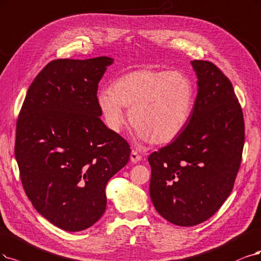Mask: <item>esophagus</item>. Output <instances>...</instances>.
Here are the masks:
<instances>
[{
    "label": "esophagus",
    "instance_id": "1",
    "mask_svg": "<svg viewBox=\"0 0 261 261\" xmlns=\"http://www.w3.org/2000/svg\"><path fill=\"white\" fill-rule=\"evenodd\" d=\"M141 159H142V156L140 155V153H139L137 150H132V151H131L130 160H131L133 163H137V162H139Z\"/></svg>",
    "mask_w": 261,
    "mask_h": 261
}]
</instances>
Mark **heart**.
Returning a JSON list of instances; mask_svg holds the SVG:
<instances>
[{
	"mask_svg": "<svg viewBox=\"0 0 261 261\" xmlns=\"http://www.w3.org/2000/svg\"><path fill=\"white\" fill-rule=\"evenodd\" d=\"M108 127L119 132L129 110L132 127L141 140L165 145L184 131L192 114L195 90L191 81L178 72L142 69L120 76L113 87L96 95Z\"/></svg>",
	"mask_w": 261,
	"mask_h": 261,
	"instance_id": "obj_1",
	"label": "heart"
}]
</instances>
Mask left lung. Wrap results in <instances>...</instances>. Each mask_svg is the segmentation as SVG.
Segmentation results:
<instances>
[{
	"label": "left lung",
	"mask_w": 261,
	"mask_h": 261,
	"mask_svg": "<svg viewBox=\"0 0 261 261\" xmlns=\"http://www.w3.org/2000/svg\"><path fill=\"white\" fill-rule=\"evenodd\" d=\"M198 93L187 127L148 157L150 199L170 223L190 227L213 216L232 191L244 146L243 112L228 77L194 60Z\"/></svg>",
	"instance_id": "obj_1"
}]
</instances>
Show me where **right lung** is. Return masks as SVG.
Wrapping results in <instances>:
<instances>
[{
    "label": "right lung",
    "instance_id": "obj_1",
    "mask_svg": "<svg viewBox=\"0 0 261 261\" xmlns=\"http://www.w3.org/2000/svg\"><path fill=\"white\" fill-rule=\"evenodd\" d=\"M109 57L57 59L29 87L16 125L15 157L34 208L60 229L91 227L105 187L130 158L128 142L101 120L98 84Z\"/></svg>",
    "mask_w": 261,
    "mask_h": 261
}]
</instances>
